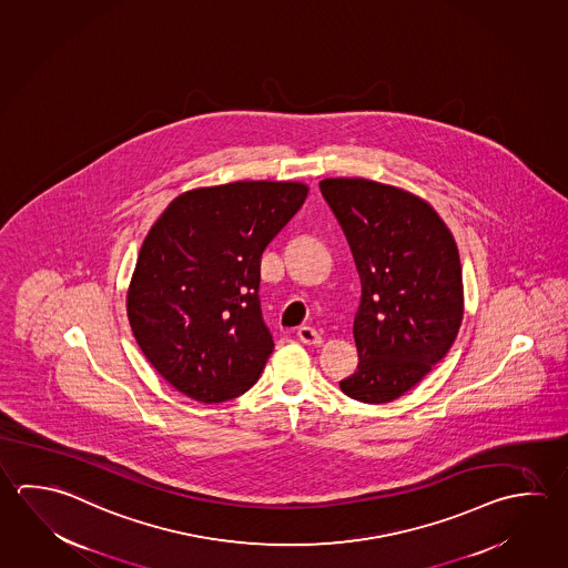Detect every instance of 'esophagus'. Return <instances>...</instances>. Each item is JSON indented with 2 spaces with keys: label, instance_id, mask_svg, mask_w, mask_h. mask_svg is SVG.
Returning a JSON list of instances; mask_svg holds the SVG:
<instances>
[{
  "label": "esophagus",
  "instance_id": "esophagus-1",
  "mask_svg": "<svg viewBox=\"0 0 568 568\" xmlns=\"http://www.w3.org/2000/svg\"><path fill=\"white\" fill-rule=\"evenodd\" d=\"M298 338L304 342V344H322V334L316 331V328H312V326H300L298 328Z\"/></svg>",
  "mask_w": 568,
  "mask_h": 568
}]
</instances>
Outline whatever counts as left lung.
Returning a JSON list of instances; mask_svg holds the SVG:
<instances>
[{"label": "left lung", "mask_w": 568, "mask_h": 568, "mask_svg": "<svg viewBox=\"0 0 568 568\" xmlns=\"http://www.w3.org/2000/svg\"><path fill=\"white\" fill-rule=\"evenodd\" d=\"M361 274L358 368L342 393L390 403L450 351L463 322V266L453 234L420 197L364 178L322 180Z\"/></svg>", "instance_id": "left-lung-1"}]
</instances>
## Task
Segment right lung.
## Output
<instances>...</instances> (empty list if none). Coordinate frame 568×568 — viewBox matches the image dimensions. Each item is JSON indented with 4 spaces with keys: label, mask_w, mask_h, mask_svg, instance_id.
<instances>
[{
    "label": "right lung",
    "mask_w": 568,
    "mask_h": 568,
    "mask_svg": "<svg viewBox=\"0 0 568 568\" xmlns=\"http://www.w3.org/2000/svg\"><path fill=\"white\" fill-rule=\"evenodd\" d=\"M308 196L298 182H234L175 197L148 232L128 290L145 358L197 403L250 390L274 351L260 262Z\"/></svg>",
    "instance_id": "obj_1"
}]
</instances>
